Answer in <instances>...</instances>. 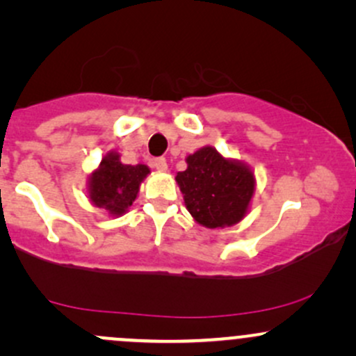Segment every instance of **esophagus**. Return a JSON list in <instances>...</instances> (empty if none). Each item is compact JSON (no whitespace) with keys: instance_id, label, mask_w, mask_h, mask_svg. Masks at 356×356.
Here are the masks:
<instances>
[{"instance_id":"1","label":"esophagus","mask_w":356,"mask_h":356,"mask_svg":"<svg viewBox=\"0 0 356 356\" xmlns=\"http://www.w3.org/2000/svg\"><path fill=\"white\" fill-rule=\"evenodd\" d=\"M154 167L157 170H161V172H165V170H167V161H165V159H162V157L161 159H155Z\"/></svg>"}]
</instances>
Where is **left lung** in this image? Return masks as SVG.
Listing matches in <instances>:
<instances>
[{"label":"left lung","instance_id":"1","mask_svg":"<svg viewBox=\"0 0 356 356\" xmlns=\"http://www.w3.org/2000/svg\"><path fill=\"white\" fill-rule=\"evenodd\" d=\"M187 169L175 182L192 219L207 229L234 226L246 218L256 191V175L244 162L224 157L212 145L186 157Z\"/></svg>","mask_w":356,"mask_h":356}]
</instances>
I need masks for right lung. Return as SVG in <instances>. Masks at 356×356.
Instances as JSON below:
<instances>
[{"mask_svg":"<svg viewBox=\"0 0 356 356\" xmlns=\"http://www.w3.org/2000/svg\"><path fill=\"white\" fill-rule=\"evenodd\" d=\"M150 174L145 164L129 165L120 161V154L110 150L104 155L97 169L92 170L87 181V195L90 202L108 216H124L136 201L140 184Z\"/></svg>","mask_w":356,"mask_h":356,"instance_id":"add662e5","label":"right lung"}]
</instances>
